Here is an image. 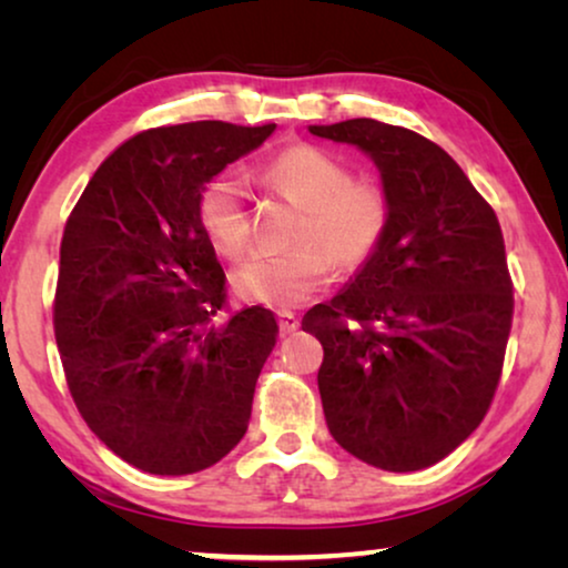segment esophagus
I'll list each match as a JSON object with an SVG mask.
<instances>
[{"mask_svg":"<svg viewBox=\"0 0 568 568\" xmlns=\"http://www.w3.org/2000/svg\"><path fill=\"white\" fill-rule=\"evenodd\" d=\"M278 325H282V333H294L300 328V321L292 310H278Z\"/></svg>","mask_w":568,"mask_h":568,"instance_id":"esophagus-1","label":"esophagus"}]
</instances>
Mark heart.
Listing matches in <instances>:
<instances>
[{
  "instance_id": "heart-1",
  "label": "heart",
  "mask_w": 568,
  "mask_h": 568,
  "mask_svg": "<svg viewBox=\"0 0 568 568\" xmlns=\"http://www.w3.org/2000/svg\"><path fill=\"white\" fill-rule=\"evenodd\" d=\"M261 183L302 209L286 253H255L232 271L240 297L271 307H294L321 292L331 263L356 268L369 261L390 227V199L367 178H354L336 154L315 144H292L258 170ZM196 220L216 253L237 258L251 243L245 185L222 170L199 189Z\"/></svg>"
}]
</instances>
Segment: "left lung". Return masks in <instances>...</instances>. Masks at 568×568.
<instances>
[{
    "instance_id": "1",
    "label": "left lung",
    "mask_w": 568,
    "mask_h": 568,
    "mask_svg": "<svg viewBox=\"0 0 568 568\" xmlns=\"http://www.w3.org/2000/svg\"><path fill=\"white\" fill-rule=\"evenodd\" d=\"M310 131L367 152L390 199L375 255L302 317L323 344L325 424L375 468H429L478 429L499 387L515 313L499 220L416 131L375 119Z\"/></svg>"
}]
</instances>
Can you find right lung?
<instances>
[{
    "mask_svg": "<svg viewBox=\"0 0 568 568\" xmlns=\"http://www.w3.org/2000/svg\"><path fill=\"white\" fill-rule=\"evenodd\" d=\"M276 123L139 131L90 178L59 251L53 333L74 406L121 460L154 476L220 463L243 439L276 344L271 310L227 313L199 189Z\"/></svg>",
    "mask_w": 568,
    "mask_h": 568,
    "instance_id": "add662e5",
    "label": "right lung"
}]
</instances>
